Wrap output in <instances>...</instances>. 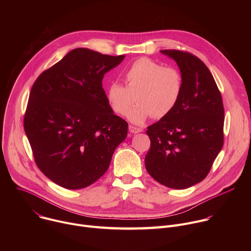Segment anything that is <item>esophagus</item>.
Instances as JSON below:
<instances>
[{"mask_svg":"<svg viewBox=\"0 0 251 251\" xmlns=\"http://www.w3.org/2000/svg\"><path fill=\"white\" fill-rule=\"evenodd\" d=\"M128 129H129V132H130L131 134H137V133H140V132H142V131H143V130H142V128L135 127V126H132V125H129Z\"/></svg>","mask_w":251,"mask_h":251,"instance_id":"1","label":"esophagus"}]
</instances>
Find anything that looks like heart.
I'll list each match as a JSON object with an SVG mask.
<instances>
[{"label":"heart","instance_id":"1","mask_svg":"<svg viewBox=\"0 0 251 251\" xmlns=\"http://www.w3.org/2000/svg\"><path fill=\"white\" fill-rule=\"evenodd\" d=\"M126 86L113 82L107 88V101L118 115H127L135 124L148 118L162 119L173 112L181 98L183 77L180 71L146 57L135 60L125 71ZM137 105L129 112L134 101ZM129 112L128 113L127 111Z\"/></svg>","mask_w":251,"mask_h":251}]
</instances>
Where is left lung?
Instances as JSON below:
<instances>
[{
    "label": "left lung",
    "instance_id": "left-lung-1",
    "mask_svg": "<svg viewBox=\"0 0 251 251\" xmlns=\"http://www.w3.org/2000/svg\"><path fill=\"white\" fill-rule=\"evenodd\" d=\"M161 52L176 62L184 85L173 112L146 131L151 146L145 167L158 183L184 190L203 180L223 148V98L199 57L175 50Z\"/></svg>",
    "mask_w": 251,
    "mask_h": 251
}]
</instances>
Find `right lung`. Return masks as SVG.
<instances>
[{
	"label": "right lung",
	"instance_id": "add662e5",
	"mask_svg": "<svg viewBox=\"0 0 251 251\" xmlns=\"http://www.w3.org/2000/svg\"><path fill=\"white\" fill-rule=\"evenodd\" d=\"M124 57L75 49L34 81L25 132L39 169L56 185H92L126 139L128 124L114 114L102 87L104 75Z\"/></svg>",
	"mask_w": 251,
	"mask_h": 251
}]
</instances>
